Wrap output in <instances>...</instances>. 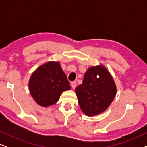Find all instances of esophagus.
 Wrapping results in <instances>:
<instances>
[{
	"mask_svg": "<svg viewBox=\"0 0 147 147\" xmlns=\"http://www.w3.org/2000/svg\"><path fill=\"white\" fill-rule=\"evenodd\" d=\"M71 86L73 89H75L76 86H77V83H76V82H72L71 83Z\"/></svg>",
	"mask_w": 147,
	"mask_h": 147,
	"instance_id": "esophagus-1",
	"label": "esophagus"
}]
</instances>
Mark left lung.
Listing matches in <instances>:
<instances>
[{
    "mask_svg": "<svg viewBox=\"0 0 147 147\" xmlns=\"http://www.w3.org/2000/svg\"><path fill=\"white\" fill-rule=\"evenodd\" d=\"M76 94L82 111L88 116H96L107 109L116 94L111 74L102 65L88 68Z\"/></svg>",
    "mask_w": 147,
    "mask_h": 147,
    "instance_id": "left-lung-1",
    "label": "left lung"
}]
</instances>
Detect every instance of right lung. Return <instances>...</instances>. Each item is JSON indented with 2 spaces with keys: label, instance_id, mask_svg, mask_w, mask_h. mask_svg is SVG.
I'll use <instances>...</instances> for the list:
<instances>
[{
  "label": "right lung",
  "instance_id": "add662e5",
  "mask_svg": "<svg viewBox=\"0 0 147 147\" xmlns=\"http://www.w3.org/2000/svg\"><path fill=\"white\" fill-rule=\"evenodd\" d=\"M30 94L36 103L43 107L53 105L62 92L71 86L58 61H48L32 74L29 81Z\"/></svg>",
  "mask_w": 147,
  "mask_h": 147
}]
</instances>
